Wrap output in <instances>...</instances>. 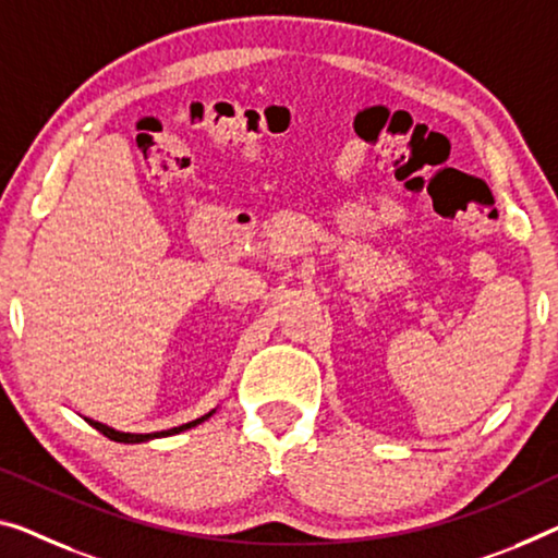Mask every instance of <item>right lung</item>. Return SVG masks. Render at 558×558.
<instances>
[{
    "mask_svg": "<svg viewBox=\"0 0 558 558\" xmlns=\"http://www.w3.org/2000/svg\"><path fill=\"white\" fill-rule=\"evenodd\" d=\"M214 414V411H209V414H204L199 418H194V422L190 424H182V426H174V428H167V432H154V434H124V432H117V428H111L107 424L101 422H94V418H87V424L97 428L99 434H105L107 439L111 441H119V444H140V441H149V439H157V436H171V434H179V432H186V428H192L196 424L207 422V418Z\"/></svg>",
    "mask_w": 558,
    "mask_h": 558,
    "instance_id": "right-lung-1",
    "label": "right lung"
}]
</instances>
